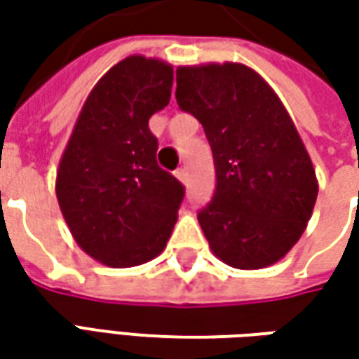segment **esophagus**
<instances>
[{"label": "esophagus", "mask_w": 359, "mask_h": 359, "mask_svg": "<svg viewBox=\"0 0 359 359\" xmlns=\"http://www.w3.org/2000/svg\"><path fill=\"white\" fill-rule=\"evenodd\" d=\"M175 177H177V180H180L182 184H186V182H187V170H186V168H177V170H175Z\"/></svg>", "instance_id": "obj_1"}]
</instances>
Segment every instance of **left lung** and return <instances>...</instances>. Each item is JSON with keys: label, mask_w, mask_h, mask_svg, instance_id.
Here are the masks:
<instances>
[{"label": "left lung", "mask_w": 359, "mask_h": 359, "mask_svg": "<svg viewBox=\"0 0 359 359\" xmlns=\"http://www.w3.org/2000/svg\"><path fill=\"white\" fill-rule=\"evenodd\" d=\"M175 100L200 121L215 165L214 198L198 212L210 248L238 269L287 254L318 198L311 159L278 95L241 63L177 67Z\"/></svg>", "instance_id": "left-lung-1"}]
</instances>
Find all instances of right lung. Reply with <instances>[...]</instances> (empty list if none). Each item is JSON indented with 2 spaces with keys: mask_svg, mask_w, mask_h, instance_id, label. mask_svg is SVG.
I'll return each mask as SVG.
<instances>
[{
  "mask_svg": "<svg viewBox=\"0 0 359 359\" xmlns=\"http://www.w3.org/2000/svg\"><path fill=\"white\" fill-rule=\"evenodd\" d=\"M173 67L130 55L88 95L60 161L55 194L79 248L109 268L163 252L186 196L158 165L149 118L170 104Z\"/></svg>",
  "mask_w": 359,
  "mask_h": 359,
  "instance_id": "add662e5",
  "label": "right lung"
}]
</instances>
